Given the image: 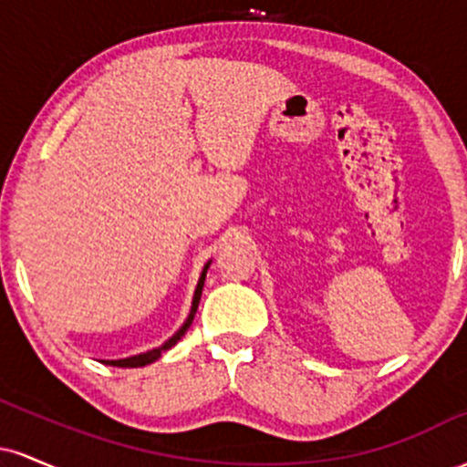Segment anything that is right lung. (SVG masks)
<instances>
[{"label":"right lung","instance_id":"1","mask_svg":"<svg viewBox=\"0 0 467 467\" xmlns=\"http://www.w3.org/2000/svg\"><path fill=\"white\" fill-rule=\"evenodd\" d=\"M208 267H211V261H208V264L203 265V270H202V276H200V281H197L195 294H192V305H191V314H189V318L184 320V325H182L180 329L175 331V334L171 336L169 340H166L162 347H158V349H151V351H147V353H138V356H131V358H122V360H103V364H111V367H120V368H136V367H147V364H151V362L158 360V358L162 356L164 351H169L171 347H175V345H178V340H182V336H184L186 331H189V327H191V323H192V318H195V312H197V305H200V298H202V289H203V281H206V272H208Z\"/></svg>","mask_w":467,"mask_h":467}]
</instances>
